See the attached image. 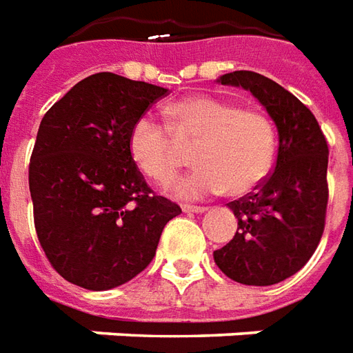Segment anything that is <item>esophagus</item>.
I'll return each instance as SVG.
<instances>
[{
    "mask_svg": "<svg viewBox=\"0 0 353 353\" xmlns=\"http://www.w3.org/2000/svg\"><path fill=\"white\" fill-rule=\"evenodd\" d=\"M182 211L184 212H205L207 207H199V205H182Z\"/></svg>",
    "mask_w": 353,
    "mask_h": 353,
    "instance_id": "34e87169",
    "label": "esophagus"
}]
</instances>
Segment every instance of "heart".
<instances>
[{"instance_id": "1", "label": "heart", "mask_w": 353, "mask_h": 353, "mask_svg": "<svg viewBox=\"0 0 353 353\" xmlns=\"http://www.w3.org/2000/svg\"><path fill=\"white\" fill-rule=\"evenodd\" d=\"M167 114L169 127L141 116L127 139L131 161L152 181L167 184L182 165L172 134L196 144L192 157L199 165L172 184V192L182 199L224 190L245 196L266 179L276 154V132L262 112L201 94L174 102Z\"/></svg>"}]
</instances>
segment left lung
Here are the masks:
<instances>
[{
    "label": "left lung",
    "instance_id": "8db88e82",
    "mask_svg": "<svg viewBox=\"0 0 353 353\" xmlns=\"http://www.w3.org/2000/svg\"><path fill=\"white\" fill-rule=\"evenodd\" d=\"M243 87L277 127V159L254 192L228 203L237 219L234 239L212 252L237 283L266 287L310 261L325 228L329 148L314 114L294 94L256 72L237 70L216 79Z\"/></svg>",
    "mask_w": 353,
    "mask_h": 353
}]
</instances>
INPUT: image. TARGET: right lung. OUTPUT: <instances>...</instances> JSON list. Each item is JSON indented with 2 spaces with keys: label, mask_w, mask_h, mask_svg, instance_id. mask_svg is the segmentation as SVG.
Here are the masks:
<instances>
[{
  "label": "right lung",
  "mask_w": 353,
  "mask_h": 353,
  "mask_svg": "<svg viewBox=\"0 0 353 353\" xmlns=\"http://www.w3.org/2000/svg\"><path fill=\"white\" fill-rule=\"evenodd\" d=\"M167 94L112 72L85 77L45 114L30 157L37 239L66 281L108 291L156 254L165 224L181 214L154 196L132 163L131 125Z\"/></svg>",
  "instance_id": "1"
}]
</instances>
